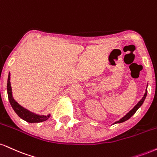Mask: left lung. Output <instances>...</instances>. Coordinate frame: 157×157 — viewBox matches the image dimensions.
<instances>
[{
	"mask_svg": "<svg viewBox=\"0 0 157 157\" xmlns=\"http://www.w3.org/2000/svg\"><path fill=\"white\" fill-rule=\"evenodd\" d=\"M146 95H147V90H145V94H144V96H143V97L142 98V99H141L140 101L139 102L137 103V105H136L135 107H134V108H133L132 109V110H130L129 112L127 114H126L125 116L123 117L122 118H121V119H120L119 121H116V123H115V124H117V123H122V122H124V121H126V120L129 119V118H131V117L133 115L135 114V113H136V111H137V109H138L139 107H140L141 105H143V101H144V100H145V97H146Z\"/></svg>",
	"mask_w": 157,
	"mask_h": 157,
	"instance_id": "left-lung-1",
	"label": "left lung"
}]
</instances>
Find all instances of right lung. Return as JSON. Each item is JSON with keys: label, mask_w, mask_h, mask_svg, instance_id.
I'll list each match as a JSON object with an SVG mask.
<instances>
[{"label": "right lung", "mask_w": 157, "mask_h": 157, "mask_svg": "<svg viewBox=\"0 0 157 157\" xmlns=\"http://www.w3.org/2000/svg\"><path fill=\"white\" fill-rule=\"evenodd\" d=\"M7 93H8V97L9 102H10L11 105H12L13 109L14 112L18 115L19 117L22 118V119L26 121L27 122L29 123H39L47 121L50 117L49 116H38V115H35L33 113L30 112V111L27 110L26 109L23 108V107L20 106L19 104L12 97V88H11V83H10V73L9 74L8 77V82H7Z\"/></svg>", "instance_id": "right-lung-1"}]
</instances>
